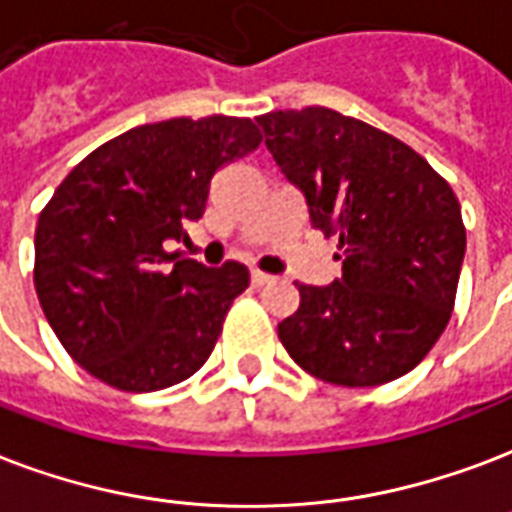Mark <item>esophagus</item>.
<instances>
[{"mask_svg":"<svg viewBox=\"0 0 512 512\" xmlns=\"http://www.w3.org/2000/svg\"><path fill=\"white\" fill-rule=\"evenodd\" d=\"M271 282H273L271 273L257 271V268H252V284H255V287H263V284H271Z\"/></svg>","mask_w":512,"mask_h":512,"instance_id":"34e87169","label":"esophagus"}]
</instances>
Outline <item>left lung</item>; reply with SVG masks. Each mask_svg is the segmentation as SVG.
Returning a JSON list of instances; mask_svg holds the SVG:
<instances>
[{
  "label": "left lung",
  "mask_w": 512,
  "mask_h": 512,
  "mask_svg": "<svg viewBox=\"0 0 512 512\" xmlns=\"http://www.w3.org/2000/svg\"><path fill=\"white\" fill-rule=\"evenodd\" d=\"M303 193L311 225L338 236L341 279L300 284L279 341L311 376L378 386L419 365L446 330L464 260L454 190L395 136L327 107L257 117Z\"/></svg>",
  "instance_id": "8db88e82"
}]
</instances>
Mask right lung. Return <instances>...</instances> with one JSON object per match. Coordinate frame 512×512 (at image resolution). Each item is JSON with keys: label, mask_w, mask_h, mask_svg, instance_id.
Instances as JSON below:
<instances>
[{"label": "right lung", "mask_w": 512, "mask_h": 512, "mask_svg": "<svg viewBox=\"0 0 512 512\" xmlns=\"http://www.w3.org/2000/svg\"><path fill=\"white\" fill-rule=\"evenodd\" d=\"M247 117H174L101 144L58 185L34 233V287L77 365L123 392H158L201 368L247 265L166 252L201 220L214 171L260 144Z\"/></svg>", "instance_id": "1"}]
</instances>
